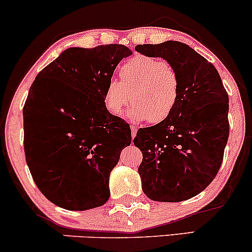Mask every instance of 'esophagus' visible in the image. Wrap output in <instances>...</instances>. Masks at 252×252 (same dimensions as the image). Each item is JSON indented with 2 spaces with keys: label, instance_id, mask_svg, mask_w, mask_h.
<instances>
[{
  "label": "esophagus",
  "instance_id": "esophagus-1",
  "mask_svg": "<svg viewBox=\"0 0 252 252\" xmlns=\"http://www.w3.org/2000/svg\"><path fill=\"white\" fill-rule=\"evenodd\" d=\"M136 131H138V129H136V127H135V126H131V134H132V138H133V139L135 138V135H136Z\"/></svg>",
  "mask_w": 252,
  "mask_h": 252
}]
</instances>
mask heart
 <instances>
[{
	"mask_svg": "<svg viewBox=\"0 0 252 252\" xmlns=\"http://www.w3.org/2000/svg\"><path fill=\"white\" fill-rule=\"evenodd\" d=\"M119 74L120 80H108L104 92L111 114L120 116L132 98V120L159 124L170 117L180 98V78L172 65L162 58L136 55L121 64Z\"/></svg>",
	"mask_w": 252,
	"mask_h": 252,
	"instance_id": "obj_1",
	"label": "heart"
}]
</instances>
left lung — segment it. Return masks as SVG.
<instances>
[{"label":"left lung","instance_id":"obj_1","mask_svg":"<svg viewBox=\"0 0 252 252\" xmlns=\"http://www.w3.org/2000/svg\"><path fill=\"white\" fill-rule=\"evenodd\" d=\"M161 57L180 78L175 110L162 123L144 127L134 145L142 153V190L153 201L180 202L196 196L219 173L229 138V97L215 66L176 40L136 45Z\"/></svg>","mask_w":252,"mask_h":252}]
</instances>
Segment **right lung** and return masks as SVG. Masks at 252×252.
<instances>
[{"instance_id":"right-lung-1","label":"right lung","mask_w":252,"mask_h":252,"mask_svg":"<svg viewBox=\"0 0 252 252\" xmlns=\"http://www.w3.org/2000/svg\"><path fill=\"white\" fill-rule=\"evenodd\" d=\"M132 51L125 45L70 48L37 74L23 107L24 153L44 196L67 210L100 207L120 152L132 141L125 120L104 104L106 84Z\"/></svg>"}]
</instances>
